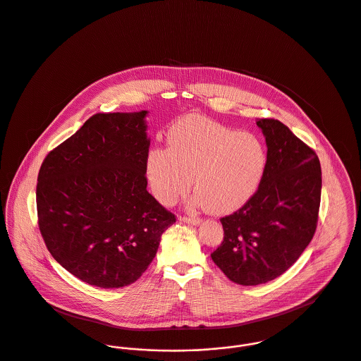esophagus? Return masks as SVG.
Masks as SVG:
<instances>
[{"label":"esophagus","instance_id":"34e87169","mask_svg":"<svg viewBox=\"0 0 361 361\" xmlns=\"http://www.w3.org/2000/svg\"><path fill=\"white\" fill-rule=\"evenodd\" d=\"M180 220L184 221V223H188V224H191V226H200V220L198 217H185V216H183V217H180Z\"/></svg>","mask_w":361,"mask_h":361}]
</instances>
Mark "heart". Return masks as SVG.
Instances as JSON below:
<instances>
[{"instance_id":"1","label":"heart","mask_w":361,"mask_h":361,"mask_svg":"<svg viewBox=\"0 0 361 361\" xmlns=\"http://www.w3.org/2000/svg\"><path fill=\"white\" fill-rule=\"evenodd\" d=\"M266 169L267 149L257 135L197 115L177 121L167 134V149H152L147 158L157 200L173 204L195 178L192 206L214 214L233 213L252 200Z\"/></svg>"}]
</instances>
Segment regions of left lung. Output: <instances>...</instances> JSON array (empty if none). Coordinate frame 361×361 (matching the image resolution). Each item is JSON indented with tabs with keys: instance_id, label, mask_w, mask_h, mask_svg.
Masks as SVG:
<instances>
[{
	"instance_id": "8db88e82",
	"label": "left lung",
	"mask_w": 361,
	"mask_h": 361,
	"mask_svg": "<svg viewBox=\"0 0 361 361\" xmlns=\"http://www.w3.org/2000/svg\"><path fill=\"white\" fill-rule=\"evenodd\" d=\"M267 145L263 181L238 212L220 219L224 240L212 260L228 280L250 286L283 274L314 235L321 200L316 152L283 123L259 119Z\"/></svg>"
}]
</instances>
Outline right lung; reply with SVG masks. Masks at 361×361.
<instances>
[{"label":"right lung","instance_id":"right-lung-1","mask_svg":"<svg viewBox=\"0 0 361 361\" xmlns=\"http://www.w3.org/2000/svg\"><path fill=\"white\" fill-rule=\"evenodd\" d=\"M147 115L97 114L41 164L44 242L65 270L98 288L138 280L176 221L147 191Z\"/></svg>","mask_w":361,"mask_h":361}]
</instances>
